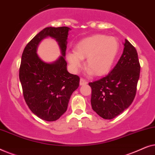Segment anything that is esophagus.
Returning a JSON list of instances; mask_svg holds the SVG:
<instances>
[{
	"mask_svg": "<svg viewBox=\"0 0 155 155\" xmlns=\"http://www.w3.org/2000/svg\"><path fill=\"white\" fill-rule=\"evenodd\" d=\"M87 83V82L85 80L83 79V78H80V85H84V84H86Z\"/></svg>",
	"mask_w": 155,
	"mask_h": 155,
	"instance_id": "34e87169",
	"label": "esophagus"
}]
</instances>
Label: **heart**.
Masks as SVG:
<instances>
[{
	"label": "heart",
	"instance_id": "obj_1",
	"mask_svg": "<svg viewBox=\"0 0 155 155\" xmlns=\"http://www.w3.org/2000/svg\"><path fill=\"white\" fill-rule=\"evenodd\" d=\"M119 48L114 37L95 35L78 42L74 52L68 53L67 59L72 68L77 71L81 67L82 59H85L86 71L91 75L101 76L111 70Z\"/></svg>",
	"mask_w": 155,
	"mask_h": 155
}]
</instances>
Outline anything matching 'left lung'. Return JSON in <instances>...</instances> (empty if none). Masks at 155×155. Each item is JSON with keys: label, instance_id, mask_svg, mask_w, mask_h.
<instances>
[{"label": "left lung", "instance_id": "obj_1", "mask_svg": "<svg viewBox=\"0 0 155 155\" xmlns=\"http://www.w3.org/2000/svg\"><path fill=\"white\" fill-rule=\"evenodd\" d=\"M140 71L137 51L125 39L124 52L113 70L105 77L89 82L92 109L104 119H112L123 113L136 94Z\"/></svg>", "mask_w": 155, "mask_h": 155}]
</instances>
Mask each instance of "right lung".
Listing matches in <instances>:
<instances>
[{"label":"right lung","instance_id":"obj_1","mask_svg":"<svg viewBox=\"0 0 155 155\" xmlns=\"http://www.w3.org/2000/svg\"><path fill=\"white\" fill-rule=\"evenodd\" d=\"M69 29L46 27L27 44L22 55L19 78L25 102L46 121H54L66 111L71 94L79 87V76L68 72L65 60ZM46 36L56 38L61 50L62 56L54 64L43 62L36 54L38 44Z\"/></svg>","mask_w":155,"mask_h":155}]
</instances>
